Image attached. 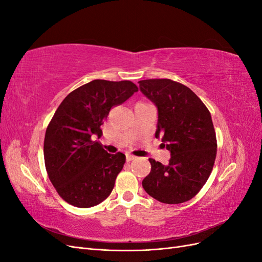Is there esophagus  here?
Wrapping results in <instances>:
<instances>
[{"label":"esophagus","mask_w":262,"mask_h":262,"mask_svg":"<svg viewBox=\"0 0 262 262\" xmlns=\"http://www.w3.org/2000/svg\"><path fill=\"white\" fill-rule=\"evenodd\" d=\"M133 160H136V156H133L131 154H126V162H131Z\"/></svg>","instance_id":"1"}]
</instances>
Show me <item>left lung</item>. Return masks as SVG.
<instances>
[{"label": "left lung", "instance_id": "left-lung-1", "mask_svg": "<svg viewBox=\"0 0 262 262\" xmlns=\"http://www.w3.org/2000/svg\"><path fill=\"white\" fill-rule=\"evenodd\" d=\"M139 84L140 91L158 110L155 137H162L171 154L167 165L149 158L150 171L142 186L160 202H186L202 189L215 162L217 142L211 114L184 84L169 78L143 80Z\"/></svg>", "mask_w": 262, "mask_h": 262}]
</instances>
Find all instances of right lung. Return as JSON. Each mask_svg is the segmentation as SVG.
I'll return each mask as SVG.
<instances>
[{"label":"right lung","mask_w":262,"mask_h":262,"mask_svg":"<svg viewBox=\"0 0 262 262\" xmlns=\"http://www.w3.org/2000/svg\"><path fill=\"white\" fill-rule=\"evenodd\" d=\"M131 81L94 80L71 92L46 130L47 173L59 195L77 208H92L112 193L125 155L109 154L98 141L110 109L138 92Z\"/></svg>","instance_id":"right-lung-1"}]
</instances>
